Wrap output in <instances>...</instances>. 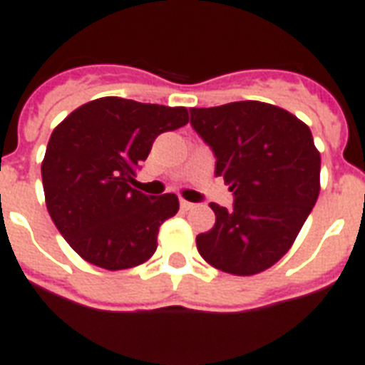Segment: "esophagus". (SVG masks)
Returning a JSON list of instances; mask_svg holds the SVG:
<instances>
[{"mask_svg": "<svg viewBox=\"0 0 365 365\" xmlns=\"http://www.w3.org/2000/svg\"><path fill=\"white\" fill-rule=\"evenodd\" d=\"M180 206H182V210H191L195 205H193V202H189V200L182 199V200H180Z\"/></svg>", "mask_w": 365, "mask_h": 365, "instance_id": "esophagus-1", "label": "esophagus"}]
</instances>
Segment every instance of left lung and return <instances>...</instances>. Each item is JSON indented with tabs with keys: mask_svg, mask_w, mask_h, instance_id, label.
<instances>
[{
	"mask_svg": "<svg viewBox=\"0 0 365 365\" xmlns=\"http://www.w3.org/2000/svg\"><path fill=\"white\" fill-rule=\"evenodd\" d=\"M189 111L216 155V176L235 195L229 210L210 202L216 223L197 237V250L220 271L257 274L292 248L320 193V153L311 128L255 100Z\"/></svg>",
	"mask_w": 365,
	"mask_h": 365,
	"instance_id": "1",
	"label": "left lung"
}]
</instances>
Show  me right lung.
Listing matches in <instances>:
<instances>
[{
  "mask_svg": "<svg viewBox=\"0 0 365 365\" xmlns=\"http://www.w3.org/2000/svg\"><path fill=\"white\" fill-rule=\"evenodd\" d=\"M185 108L106 96L71 111L51 134L41 163L45 202L60 235L83 259L108 271L142 265L157 250L174 193L132 187L155 138L187 125Z\"/></svg>",
  "mask_w": 365,
  "mask_h": 365,
  "instance_id": "obj_1",
  "label": "right lung"
}]
</instances>
